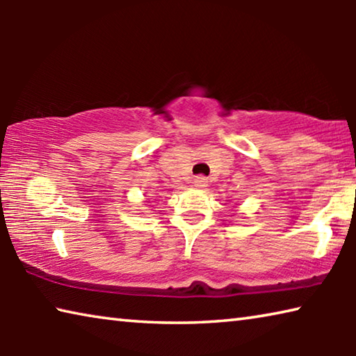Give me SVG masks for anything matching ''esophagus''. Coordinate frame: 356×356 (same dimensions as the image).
Returning a JSON list of instances; mask_svg holds the SVG:
<instances>
[{
  "mask_svg": "<svg viewBox=\"0 0 356 356\" xmlns=\"http://www.w3.org/2000/svg\"><path fill=\"white\" fill-rule=\"evenodd\" d=\"M207 185V179L204 176H197L195 177V186H197V188H204V186Z\"/></svg>",
  "mask_w": 356,
  "mask_h": 356,
  "instance_id": "esophagus-1",
  "label": "esophagus"
}]
</instances>
